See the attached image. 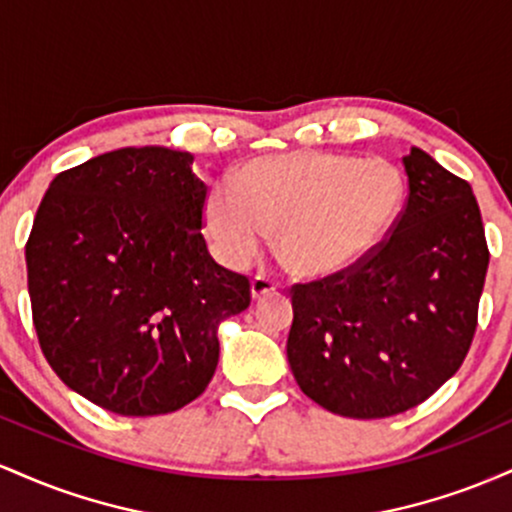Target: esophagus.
<instances>
[{"label": "esophagus", "mask_w": 512, "mask_h": 512, "mask_svg": "<svg viewBox=\"0 0 512 512\" xmlns=\"http://www.w3.org/2000/svg\"><path fill=\"white\" fill-rule=\"evenodd\" d=\"M272 291H276V281H272L269 279V276H264V274H257L255 279L250 281V293H252V298H262V296H267V293H272Z\"/></svg>", "instance_id": "esophagus-1"}]
</instances>
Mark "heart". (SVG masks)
I'll use <instances>...</instances> for the list:
<instances>
[{"instance_id": "b5f03b06", "label": "heart", "mask_w": 512, "mask_h": 512, "mask_svg": "<svg viewBox=\"0 0 512 512\" xmlns=\"http://www.w3.org/2000/svg\"><path fill=\"white\" fill-rule=\"evenodd\" d=\"M407 199V178L385 158L327 151L255 158L236 180L216 182L204 223L216 255L245 267L274 231L293 274L325 279L349 272L390 236Z\"/></svg>"}]
</instances>
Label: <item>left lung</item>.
<instances>
[{
    "label": "left lung",
    "instance_id": "left-lung-1",
    "mask_svg": "<svg viewBox=\"0 0 512 512\" xmlns=\"http://www.w3.org/2000/svg\"><path fill=\"white\" fill-rule=\"evenodd\" d=\"M390 238L349 272L293 286L286 356L313 402L349 419L421 404L462 366L489 248L472 187L411 146Z\"/></svg>",
    "mask_w": 512,
    "mask_h": 512
}]
</instances>
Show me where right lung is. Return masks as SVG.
<instances>
[{
    "label": "right lung",
    "instance_id": "1",
    "mask_svg": "<svg viewBox=\"0 0 512 512\" xmlns=\"http://www.w3.org/2000/svg\"><path fill=\"white\" fill-rule=\"evenodd\" d=\"M166 146L108 151L50 182L26 245L40 349L69 390L122 416L207 390L219 325L250 281L209 255L207 185Z\"/></svg>",
    "mask_w": 512,
    "mask_h": 512
}]
</instances>
